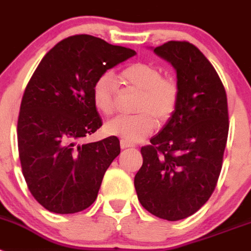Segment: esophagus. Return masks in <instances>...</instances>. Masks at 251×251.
I'll return each mask as SVG.
<instances>
[{
    "instance_id": "esophagus-1",
    "label": "esophagus",
    "mask_w": 251,
    "mask_h": 251,
    "mask_svg": "<svg viewBox=\"0 0 251 251\" xmlns=\"http://www.w3.org/2000/svg\"><path fill=\"white\" fill-rule=\"evenodd\" d=\"M130 147H134L133 143L128 141H124V139H121V148L122 150H126V148H130Z\"/></svg>"
}]
</instances>
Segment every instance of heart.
Returning <instances> with one entry per match:
<instances>
[{
	"instance_id": "1",
	"label": "heart",
	"mask_w": 251,
	"mask_h": 251,
	"mask_svg": "<svg viewBox=\"0 0 251 251\" xmlns=\"http://www.w3.org/2000/svg\"><path fill=\"white\" fill-rule=\"evenodd\" d=\"M128 88L141 92L133 115H119L105 124L110 136L128 142H138L150 136L158 124H165L176 113L179 101V86L172 77L163 76L161 69L152 64L136 63L119 74ZM117 84L109 73L94 81L92 98L95 108L104 115H112L117 106Z\"/></svg>"
}]
</instances>
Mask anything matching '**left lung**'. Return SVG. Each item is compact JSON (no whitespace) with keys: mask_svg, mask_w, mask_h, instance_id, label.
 Returning <instances> with one entry per match:
<instances>
[{"mask_svg":"<svg viewBox=\"0 0 251 251\" xmlns=\"http://www.w3.org/2000/svg\"><path fill=\"white\" fill-rule=\"evenodd\" d=\"M154 52L177 73L179 101L151 145L134 177L141 205L154 216L182 220L214 192L223 167L229 109L224 84L211 63L187 41H168Z\"/></svg>","mask_w":251,"mask_h":251,"instance_id":"1","label":"left lung"}]
</instances>
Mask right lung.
<instances>
[{
	"label": "right lung",
	"instance_id": "obj_1",
	"mask_svg": "<svg viewBox=\"0 0 251 251\" xmlns=\"http://www.w3.org/2000/svg\"><path fill=\"white\" fill-rule=\"evenodd\" d=\"M134 55L99 37L75 35L49 51L27 83L17 122L20 162L31 195L50 212L83 211L98 196L121 146L114 136L79 143L103 124L93 84Z\"/></svg>",
	"mask_w": 251,
	"mask_h": 251
}]
</instances>
